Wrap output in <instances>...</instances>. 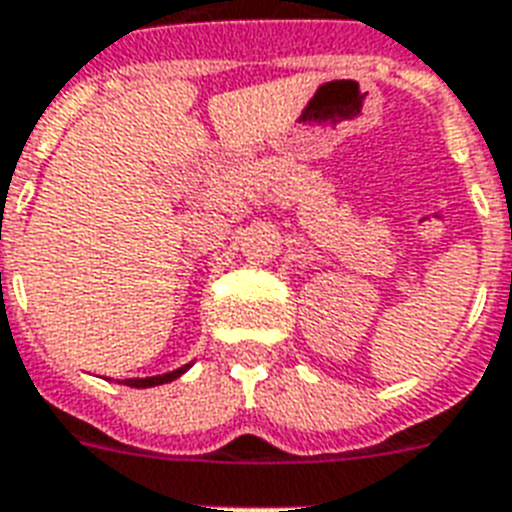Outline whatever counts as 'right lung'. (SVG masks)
<instances>
[{"instance_id":"right-lung-1","label":"right lung","mask_w":512,"mask_h":512,"mask_svg":"<svg viewBox=\"0 0 512 512\" xmlns=\"http://www.w3.org/2000/svg\"><path fill=\"white\" fill-rule=\"evenodd\" d=\"M186 371L184 368H178V371H170V374H162V376H149V379H125L128 387H157V384H165V382H173L176 376H181Z\"/></svg>"}]
</instances>
